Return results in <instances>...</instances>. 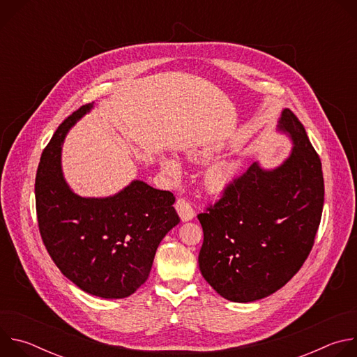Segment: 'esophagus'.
<instances>
[{"label":"esophagus","mask_w":357,"mask_h":357,"mask_svg":"<svg viewBox=\"0 0 357 357\" xmlns=\"http://www.w3.org/2000/svg\"><path fill=\"white\" fill-rule=\"evenodd\" d=\"M175 208H176L178 213H179V216H181L182 222H188V220L193 219L195 211H193V208H192V203H190L188 199L179 197V199L176 200V203H175Z\"/></svg>","instance_id":"obj_1"}]
</instances>
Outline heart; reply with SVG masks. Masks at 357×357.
I'll list each match as a JSON object with an SVG mask.
<instances>
[{
  "label": "heart",
  "instance_id": "b5f03b06",
  "mask_svg": "<svg viewBox=\"0 0 357 357\" xmlns=\"http://www.w3.org/2000/svg\"><path fill=\"white\" fill-rule=\"evenodd\" d=\"M162 168L167 174H169L172 176H176L181 171L179 164L175 160H169V158L162 160ZM234 176H236V167L229 162H220V164L213 165L208 171L206 182L212 189L220 190V189L226 188L234 179Z\"/></svg>",
  "mask_w": 357,
  "mask_h": 357
}]
</instances>
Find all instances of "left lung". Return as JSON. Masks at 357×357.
Listing matches in <instances>:
<instances>
[{
  "mask_svg": "<svg viewBox=\"0 0 357 357\" xmlns=\"http://www.w3.org/2000/svg\"><path fill=\"white\" fill-rule=\"evenodd\" d=\"M289 158L273 171L251 164L197 219L203 229L200 273L233 302H252L284 287L315 243L324 208L322 164L298 117L285 109Z\"/></svg>",
  "mask_w": 357,
  "mask_h": 357,
  "instance_id": "8db88e82",
  "label": "left lung"
}]
</instances>
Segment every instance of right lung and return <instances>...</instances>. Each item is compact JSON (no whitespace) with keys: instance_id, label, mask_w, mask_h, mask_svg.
<instances>
[{"instance_id":"1","label":"right lung","mask_w":357,"mask_h":357,"mask_svg":"<svg viewBox=\"0 0 357 357\" xmlns=\"http://www.w3.org/2000/svg\"><path fill=\"white\" fill-rule=\"evenodd\" d=\"M90 109L73 112L42 152L35 179L36 218L61 273L84 292L117 299L146 281L161 240L179 216L172 192L141 181L105 199L80 197L69 189L61 169L62 142Z\"/></svg>"}]
</instances>
